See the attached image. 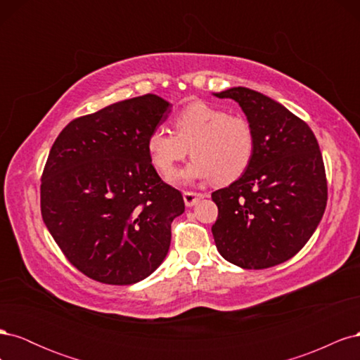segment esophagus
I'll list each match as a JSON object with an SVG mask.
<instances>
[{
  "instance_id": "obj_1",
  "label": "esophagus",
  "mask_w": 360,
  "mask_h": 360,
  "mask_svg": "<svg viewBox=\"0 0 360 360\" xmlns=\"http://www.w3.org/2000/svg\"><path fill=\"white\" fill-rule=\"evenodd\" d=\"M204 197H205L204 193H198V192H183V200L188 207L198 204L200 200H202Z\"/></svg>"
}]
</instances>
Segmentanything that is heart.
I'll return each mask as SVG.
<instances>
[{"instance_id":"obj_1","label":"heart","mask_w":360,"mask_h":360,"mask_svg":"<svg viewBox=\"0 0 360 360\" xmlns=\"http://www.w3.org/2000/svg\"><path fill=\"white\" fill-rule=\"evenodd\" d=\"M172 130L156 129L147 138L151 165L165 179L189 155L192 162L177 179L180 181L213 179L217 184L237 180L254 158L255 136L248 120L228 114L219 106L193 102L172 118Z\"/></svg>"}]
</instances>
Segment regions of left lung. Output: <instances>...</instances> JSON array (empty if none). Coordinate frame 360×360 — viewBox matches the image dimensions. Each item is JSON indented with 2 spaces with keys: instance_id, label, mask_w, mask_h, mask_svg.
<instances>
[{
  "instance_id": "1",
  "label": "left lung",
  "mask_w": 360,
  "mask_h": 360,
  "mask_svg": "<svg viewBox=\"0 0 360 360\" xmlns=\"http://www.w3.org/2000/svg\"><path fill=\"white\" fill-rule=\"evenodd\" d=\"M240 105L255 136L254 158L240 179L212 193V226L219 254L242 269L284 263L307 245L328 202L321 151L309 126L258 91L214 93Z\"/></svg>"
}]
</instances>
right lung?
I'll list each match as a JSON object with an SVG mask.
<instances>
[{"label": "right lung", "mask_w": 360, "mask_h": 360, "mask_svg": "<svg viewBox=\"0 0 360 360\" xmlns=\"http://www.w3.org/2000/svg\"><path fill=\"white\" fill-rule=\"evenodd\" d=\"M169 112V102L144 94L75 118L53 143L41 176V217L85 276L130 285L165 259L184 201L151 165L147 138Z\"/></svg>", "instance_id": "obj_1"}]
</instances>
